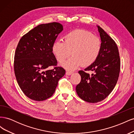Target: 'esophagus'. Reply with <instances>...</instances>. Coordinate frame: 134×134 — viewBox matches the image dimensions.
<instances>
[{
	"label": "esophagus",
	"instance_id": "34e87169",
	"mask_svg": "<svg viewBox=\"0 0 134 134\" xmlns=\"http://www.w3.org/2000/svg\"><path fill=\"white\" fill-rule=\"evenodd\" d=\"M72 73V71H69V70H67L66 72V74L68 75H71Z\"/></svg>",
	"mask_w": 134,
	"mask_h": 134
}]
</instances>
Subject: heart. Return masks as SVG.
I'll list each match as a JSON object with an SVG mask.
<instances>
[{
  "label": "heart",
  "mask_w": 134,
  "mask_h": 134,
  "mask_svg": "<svg viewBox=\"0 0 134 134\" xmlns=\"http://www.w3.org/2000/svg\"><path fill=\"white\" fill-rule=\"evenodd\" d=\"M102 43L97 36L84 30H76L66 34L64 41L58 40L52 46V51L59 62L68 58H70L62 65L69 69L73 70L82 64L89 66L94 63L100 53Z\"/></svg>",
  "instance_id": "heart-1"
}]
</instances>
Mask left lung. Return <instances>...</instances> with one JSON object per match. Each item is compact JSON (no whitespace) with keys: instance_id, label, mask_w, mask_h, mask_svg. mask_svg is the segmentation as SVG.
I'll return each mask as SVG.
<instances>
[{"instance_id":"left-lung-1","label":"left lung","mask_w":134,"mask_h":134,"mask_svg":"<svg viewBox=\"0 0 134 134\" xmlns=\"http://www.w3.org/2000/svg\"><path fill=\"white\" fill-rule=\"evenodd\" d=\"M102 41V48L98 59L87 68L91 75L83 70L79 71L80 82L76 87L81 99L90 103H97L104 99L114 89L120 71V58L117 44L102 28L97 26Z\"/></svg>"}]
</instances>
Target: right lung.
<instances>
[{
    "label": "right lung",
    "instance_id": "add662e5",
    "mask_svg": "<svg viewBox=\"0 0 134 134\" xmlns=\"http://www.w3.org/2000/svg\"><path fill=\"white\" fill-rule=\"evenodd\" d=\"M63 30L58 22L41 24L23 35L16 48L14 70L20 88L28 98L46 100L54 93L65 70L58 66L52 44ZM50 66L53 68L48 70Z\"/></svg>",
    "mask_w": 134,
    "mask_h": 134
}]
</instances>
